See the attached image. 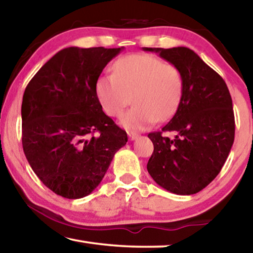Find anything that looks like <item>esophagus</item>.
<instances>
[{
    "mask_svg": "<svg viewBox=\"0 0 253 253\" xmlns=\"http://www.w3.org/2000/svg\"><path fill=\"white\" fill-rule=\"evenodd\" d=\"M137 137H138V135L135 134V132H128V138H129L130 140L136 139Z\"/></svg>",
    "mask_w": 253,
    "mask_h": 253,
    "instance_id": "34e87169",
    "label": "esophagus"
}]
</instances>
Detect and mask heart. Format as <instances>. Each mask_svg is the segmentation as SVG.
Masks as SVG:
<instances>
[{
    "mask_svg": "<svg viewBox=\"0 0 253 253\" xmlns=\"http://www.w3.org/2000/svg\"><path fill=\"white\" fill-rule=\"evenodd\" d=\"M183 90V75L177 67L142 53L118 59L114 74L100 76L96 84L98 100L110 117H119L131 100L135 102L121 122L134 131L147 129L157 121H169L181 104Z\"/></svg>",
    "mask_w": 253,
    "mask_h": 253,
    "instance_id": "1",
    "label": "heart"
}]
</instances>
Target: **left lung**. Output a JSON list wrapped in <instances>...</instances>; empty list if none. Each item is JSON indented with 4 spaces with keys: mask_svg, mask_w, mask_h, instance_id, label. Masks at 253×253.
<instances>
[{
    "mask_svg": "<svg viewBox=\"0 0 253 253\" xmlns=\"http://www.w3.org/2000/svg\"><path fill=\"white\" fill-rule=\"evenodd\" d=\"M160 53L177 67L184 79L181 104L173 118L149 132L154 152L147 170L158 185L172 193L191 195L207 187L221 172L233 145L232 98L222 77L193 50L143 48ZM174 131L170 140L162 135Z\"/></svg>",
    "mask_w": 253,
    "mask_h": 253,
    "instance_id": "left-lung-1",
    "label": "left lung"
}]
</instances>
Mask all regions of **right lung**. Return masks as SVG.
<instances>
[{
    "label": "right lung",
    "instance_id": "1",
    "mask_svg": "<svg viewBox=\"0 0 253 253\" xmlns=\"http://www.w3.org/2000/svg\"><path fill=\"white\" fill-rule=\"evenodd\" d=\"M122 49H63L25 88L21 107L25 157L41 182L62 198L90 194L127 143L126 131L102 111L96 92L102 70Z\"/></svg>",
    "mask_w": 253,
    "mask_h": 253
}]
</instances>
